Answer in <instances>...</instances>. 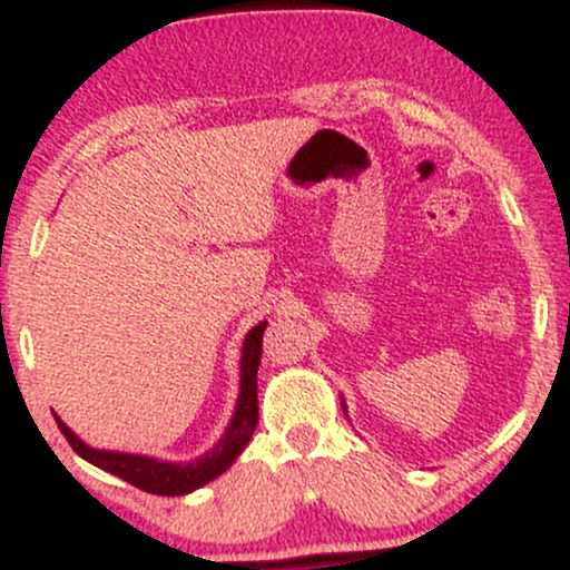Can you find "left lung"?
<instances>
[{
  "label": "left lung",
  "mask_w": 570,
  "mask_h": 570,
  "mask_svg": "<svg viewBox=\"0 0 570 570\" xmlns=\"http://www.w3.org/2000/svg\"><path fill=\"white\" fill-rule=\"evenodd\" d=\"M343 412H348V410H345V402H343Z\"/></svg>",
  "instance_id": "1"
}]
</instances>
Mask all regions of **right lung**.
Listing matches in <instances>:
<instances>
[{"instance_id": "1", "label": "right lung", "mask_w": 570, "mask_h": 570, "mask_svg": "<svg viewBox=\"0 0 570 570\" xmlns=\"http://www.w3.org/2000/svg\"><path fill=\"white\" fill-rule=\"evenodd\" d=\"M267 322H259L257 326L246 332L244 348H240V391L238 402H235V412L227 423L225 434L214 444L208 453L193 461L176 463V461H158L153 455H136V453H117V450H96L85 444L80 436L71 431L61 417L56 415L58 429L67 436L77 455L85 458L94 466L104 469V472L120 476V480L130 482L134 488L147 490L155 495H185L206 485V482L217 480L233 466L235 458L244 453V448L252 440L254 429L259 421L257 407V370L259 358H263V332Z\"/></svg>"}]
</instances>
